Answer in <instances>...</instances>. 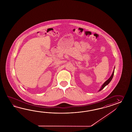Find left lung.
<instances>
[{
    "instance_id": "1",
    "label": "left lung",
    "mask_w": 132,
    "mask_h": 132,
    "mask_svg": "<svg viewBox=\"0 0 132 132\" xmlns=\"http://www.w3.org/2000/svg\"><path fill=\"white\" fill-rule=\"evenodd\" d=\"M114 71L113 72V73H112V75H111V77H110V78L108 80H107L106 82H105L103 84V85L102 86V87H101V88L100 89V91H101L102 89H103L106 86L108 85L110 82L111 81V80H112V79L113 78V75H114Z\"/></svg>"
}]
</instances>
